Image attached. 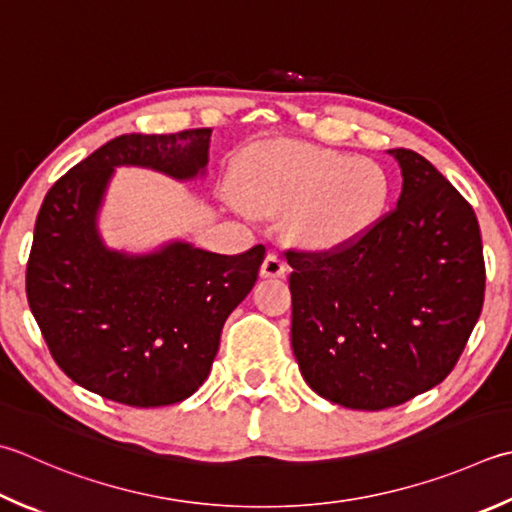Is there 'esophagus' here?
Masks as SVG:
<instances>
[{
	"label": "esophagus",
	"instance_id": "1",
	"mask_svg": "<svg viewBox=\"0 0 512 512\" xmlns=\"http://www.w3.org/2000/svg\"><path fill=\"white\" fill-rule=\"evenodd\" d=\"M286 273V262L284 257L277 253V250H270L262 264V275L264 277H282Z\"/></svg>",
	"mask_w": 512,
	"mask_h": 512
}]
</instances>
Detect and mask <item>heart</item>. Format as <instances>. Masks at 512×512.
<instances>
[{"instance_id":"obj_1","label":"heart","mask_w":512,"mask_h":512,"mask_svg":"<svg viewBox=\"0 0 512 512\" xmlns=\"http://www.w3.org/2000/svg\"><path fill=\"white\" fill-rule=\"evenodd\" d=\"M250 204L293 208V230L315 246L342 244L375 222L388 197V177L373 159L337 150L279 144L242 175Z\"/></svg>"}]
</instances>
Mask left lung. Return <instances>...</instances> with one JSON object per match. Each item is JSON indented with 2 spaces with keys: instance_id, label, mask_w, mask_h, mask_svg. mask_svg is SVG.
I'll use <instances>...</instances> for the list:
<instances>
[{
  "instance_id": "obj_1",
  "label": "left lung",
  "mask_w": 512,
  "mask_h": 512,
  "mask_svg": "<svg viewBox=\"0 0 512 512\" xmlns=\"http://www.w3.org/2000/svg\"><path fill=\"white\" fill-rule=\"evenodd\" d=\"M397 206L328 250L288 248L290 344L306 384L355 410L399 406L442 384L482 315L475 210L415 150Z\"/></svg>"
}]
</instances>
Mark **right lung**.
I'll return each instance as SVG.
<instances>
[{"instance_id": "right-lung-1", "label": "right lung", "mask_w": 512, "mask_h": 512, "mask_svg": "<svg viewBox=\"0 0 512 512\" xmlns=\"http://www.w3.org/2000/svg\"><path fill=\"white\" fill-rule=\"evenodd\" d=\"M210 128L119 135L59 177L37 213L26 297L55 364L90 393L155 408L204 384L224 322L255 286L266 246L217 255L184 242L130 257L97 235L115 166L190 179L208 164Z\"/></svg>"}]
</instances>
